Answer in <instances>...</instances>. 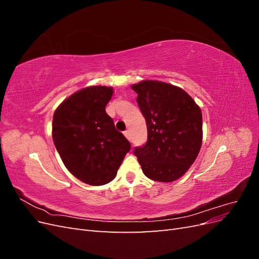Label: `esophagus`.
<instances>
[{
	"mask_svg": "<svg viewBox=\"0 0 259 259\" xmlns=\"http://www.w3.org/2000/svg\"><path fill=\"white\" fill-rule=\"evenodd\" d=\"M124 135H125V137H126L127 139H131V133H130V131H125L124 132Z\"/></svg>",
	"mask_w": 259,
	"mask_h": 259,
	"instance_id": "34e87169",
	"label": "esophagus"
}]
</instances>
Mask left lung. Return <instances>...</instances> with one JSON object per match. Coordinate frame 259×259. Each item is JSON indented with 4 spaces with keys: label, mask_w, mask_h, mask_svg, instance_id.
I'll return each instance as SVG.
<instances>
[{
    "label": "left lung",
    "mask_w": 259,
    "mask_h": 259,
    "mask_svg": "<svg viewBox=\"0 0 259 259\" xmlns=\"http://www.w3.org/2000/svg\"><path fill=\"white\" fill-rule=\"evenodd\" d=\"M146 119L148 140L134 154L144 174L170 183L182 177L197 159L202 146V112L177 86L146 80L132 85Z\"/></svg>",
    "instance_id": "8db88e82"
}]
</instances>
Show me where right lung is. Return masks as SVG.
Listing matches in <instances>:
<instances>
[{"label": "right lung", "instance_id": "add662e5", "mask_svg": "<svg viewBox=\"0 0 259 259\" xmlns=\"http://www.w3.org/2000/svg\"><path fill=\"white\" fill-rule=\"evenodd\" d=\"M112 95V88L107 86L82 89L62 101L53 116L52 136L65 166L92 186L114 179L131 149L106 113Z\"/></svg>", "mask_w": 259, "mask_h": 259}]
</instances>
